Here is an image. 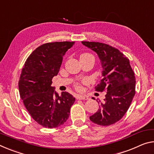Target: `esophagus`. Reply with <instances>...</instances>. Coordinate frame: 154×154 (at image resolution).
<instances>
[{"label": "esophagus", "mask_w": 154, "mask_h": 154, "mask_svg": "<svg viewBox=\"0 0 154 154\" xmlns=\"http://www.w3.org/2000/svg\"><path fill=\"white\" fill-rule=\"evenodd\" d=\"M77 99L79 100H88L89 98L86 95H77Z\"/></svg>", "instance_id": "obj_1"}]
</instances>
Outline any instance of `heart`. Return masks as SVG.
I'll return each instance as SVG.
<instances>
[{"label": "heart", "mask_w": 154, "mask_h": 154, "mask_svg": "<svg viewBox=\"0 0 154 154\" xmlns=\"http://www.w3.org/2000/svg\"><path fill=\"white\" fill-rule=\"evenodd\" d=\"M83 55H89V54H87V53H85V54H83ZM75 88H76V89L77 90H81V88H82V87H81V86H80V85H79V84H77L76 86H75Z\"/></svg>", "instance_id": "b5f03b06"}]
</instances>
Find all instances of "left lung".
<instances>
[{
    "mask_svg": "<svg viewBox=\"0 0 154 154\" xmlns=\"http://www.w3.org/2000/svg\"><path fill=\"white\" fill-rule=\"evenodd\" d=\"M82 42L98 55L103 78L95 88L98 92L106 91L104 101L90 119L99 125H112L125 115L136 93V78L130 60L119 49L106 44Z\"/></svg>",
    "mask_w": 154,
    "mask_h": 154,
    "instance_id": "left-lung-1",
    "label": "left lung"
}]
</instances>
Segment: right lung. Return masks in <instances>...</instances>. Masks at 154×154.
<instances>
[{"instance_id": "1", "label": "right lung", "mask_w": 154, "mask_h": 154, "mask_svg": "<svg viewBox=\"0 0 154 154\" xmlns=\"http://www.w3.org/2000/svg\"><path fill=\"white\" fill-rule=\"evenodd\" d=\"M75 42H55L38 46L26 59L18 88L20 98L31 116L44 128H55L70 115L75 98L67 92L58 94L51 86L60 71L63 57Z\"/></svg>"}]
</instances>
